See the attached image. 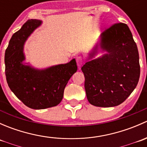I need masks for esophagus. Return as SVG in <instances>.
<instances>
[{"label":"esophagus","instance_id":"esophagus-1","mask_svg":"<svg viewBox=\"0 0 147 147\" xmlns=\"http://www.w3.org/2000/svg\"><path fill=\"white\" fill-rule=\"evenodd\" d=\"M76 62H77V65H78V67H80L81 66H82L83 63H84V61H83V59L81 57H78L76 58Z\"/></svg>","mask_w":147,"mask_h":147}]
</instances>
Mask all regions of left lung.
<instances>
[{"label": "left lung", "instance_id": "1", "mask_svg": "<svg viewBox=\"0 0 147 147\" xmlns=\"http://www.w3.org/2000/svg\"><path fill=\"white\" fill-rule=\"evenodd\" d=\"M99 48L106 53L94 59ZM81 69L91 105L111 107L125 101L140 76L137 46L127 25L116 23L104 31Z\"/></svg>", "mask_w": 147, "mask_h": 147}]
</instances>
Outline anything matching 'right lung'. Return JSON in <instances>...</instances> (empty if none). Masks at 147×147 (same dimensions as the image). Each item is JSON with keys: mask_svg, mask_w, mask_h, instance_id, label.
I'll list each match as a JSON object with an SVG mask.
<instances>
[{"mask_svg": "<svg viewBox=\"0 0 147 147\" xmlns=\"http://www.w3.org/2000/svg\"><path fill=\"white\" fill-rule=\"evenodd\" d=\"M41 24V20H28L13 34L5 53V76L10 89L25 105L34 109L60 104L65 86L78 70L75 59L45 69L35 68L24 63L25 43Z\"/></svg>", "mask_w": 147, "mask_h": 147, "instance_id": "obj_1", "label": "right lung"}]
</instances>
